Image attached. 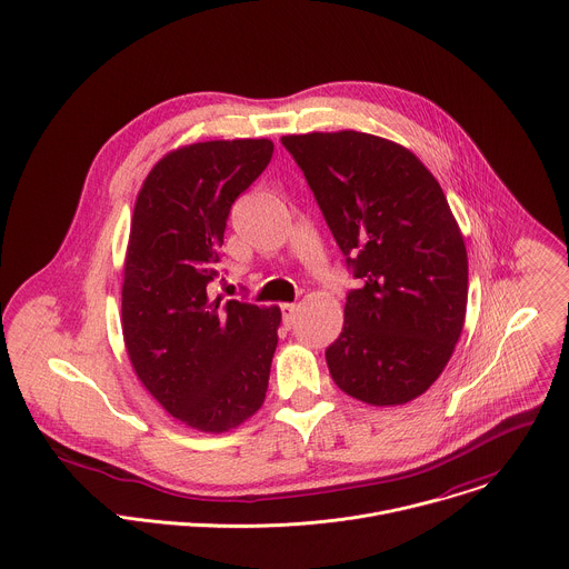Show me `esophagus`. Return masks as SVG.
<instances>
[{
	"label": "esophagus",
	"instance_id": "obj_1",
	"mask_svg": "<svg viewBox=\"0 0 569 569\" xmlns=\"http://www.w3.org/2000/svg\"><path fill=\"white\" fill-rule=\"evenodd\" d=\"M280 309H282V322H284V327H287V329H291V327H293V322H296V313H298V307L287 302V305H282Z\"/></svg>",
	"mask_w": 569,
	"mask_h": 569
}]
</instances>
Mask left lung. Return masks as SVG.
I'll return each instance as SVG.
<instances>
[{
	"mask_svg": "<svg viewBox=\"0 0 569 569\" xmlns=\"http://www.w3.org/2000/svg\"><path fill=\"white\" fill-rule=\"evenodd\" d=\"M347 267L345 325L325 351L333 382L405 405L442 373L467 309V251L436 178L405 147L358 131L284 136Z\"/></svg>",
	"mask_w": 569,
	"mask_h": 569,
	"instance_id": "8db88e82",
	"label": "left lung"
}]
</instances>
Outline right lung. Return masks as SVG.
Returning a JSON list of instances; mask_svg holds the SVG:
<instances>
[{
  "label": "right lung",
  "mask_w": 569,
  "mask_h": 569,
  "mask_svg": "<svg viewBox=\"0 0 569 569\" xmlns=\"http://www.w3.org/2000/svg\"><path fill=\"white\" fill-rule=\"evenodd\" d=\"M271 140H213L171 151L133 211L122 333L151 396L180 422L229 431L267 396L280 309L211 300L231 204L267 169Z\"/></svg>",
  "instance_id": "right-lung-1"
}]
</instances>
